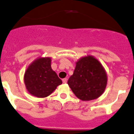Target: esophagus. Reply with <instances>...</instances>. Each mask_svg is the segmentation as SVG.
I'll use <instances>...</instances> for the list:
<instances>
[{"label": "esophagus", "mask_w": 134, "mask_h": 134, "mask_svg": "<svg viewBox=\"0 0 134 134\" xmlns=\"http://www.w3.org/2000/svg\"><path fill=\"white\" fill-rule=\"evenodd\" d=\"M62 81H63L64 83H66V82H67V78H64L62 80Z\"/></svg>", "instance_id": "obj_1"}]
</instances>
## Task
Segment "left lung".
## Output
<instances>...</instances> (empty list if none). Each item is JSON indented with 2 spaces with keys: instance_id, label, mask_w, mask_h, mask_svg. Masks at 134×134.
I'll return each instance as SVG.
<instances>
[{
  "instance_id": "obj_1",
  "label": "left lung",
  "mask_w": 134,
  "mask_h": 134,
  "mask_svg": "<svg viewBox=\"0 0 134 134\" xmlns=\"http://www.w3.org/2000/svg\"><path fill=\"white\" fill-rule=\"evenodd\" d=\"M107 74L103 66L93 56H86L76 62L73 74L68 85L74 94L82 100L96 99L104 92Z\"/></svg>"
}]
</instances>
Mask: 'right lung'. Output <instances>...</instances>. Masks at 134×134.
<instances>
[{"label":"right lung","instance_id":"1","mask_svg":"<svg viewBox=\"0 0 134 134\" xmlns=\"http://www.w3.org/2000/svg\"><path fill=\"white\" fill-rule=\"evenodd\" d=\"M50 57H39L32 62L26 70L24 80L29 93L38 98L49 96L62 80L52 69Z\"/></svg>","mask_w":134,"mask_h":134}]
</instances>
